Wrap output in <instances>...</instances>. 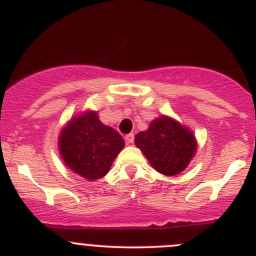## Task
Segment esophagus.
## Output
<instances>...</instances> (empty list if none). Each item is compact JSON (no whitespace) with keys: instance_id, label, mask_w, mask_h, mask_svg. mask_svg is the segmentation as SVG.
<instances>
[{"instance_id":"esophagus-1","label":"esophagus","mask_w":256,"mask_h":256,"mask_svg":"<svg viewBox=\"0 0 256 256\" xmlns=\"http://www.w3.org/2000/svg\"><path fill=\"white\" fill-rule=\"evenodd\" d=\"M134 140H135V135L134 134H128V135L125 136L126 144H132Z\"/></svg>"}]
</instances>
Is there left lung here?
<instances>
[{
  "label": "left lung",
  "instance_id": "1",
  "mask_svg": "<svg viewBox=\"0 0 256 256\" xmlns=\"http://www.w3.org/2000/svg\"><path fill=\"white\" fill-rule=\"evenodd\" d=\"M135 144L150 164L164 176H176L184 171L197 151L192 130L166 115L152 120L146 131L138 132Z\"/></svg>",
  "mask_w": 256,
  "mask_h": 256
}]
</instances>
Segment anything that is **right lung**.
<instances>
[{
  "instance_id": "1",
  "label": "right lung",
  "mask_w": 256,
  "mask_h": 256,
  "mask_svg": "<svg viewBox=\"0 0 256 256\" xmlns=\"http://www.w3.org/2000/svg\"><path fill=\"white\" fill-rule=\"evenodd\" d=\"M125 146L118 131L100 121L98 112L86 110L68 121L58 138L64 164L88 180H96L110 171Z\"/></svg>"
}]
</instances>
